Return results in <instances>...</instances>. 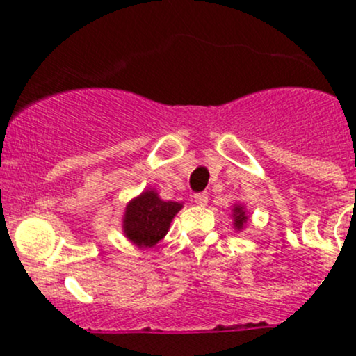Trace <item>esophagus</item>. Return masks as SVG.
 Wrapping results in <instances>:
<instances>
[{"mask_svg":"<svg viewBox=\"0 0 356 356\" xmlns=\"http://www.w3.org/2000/svg\"><path fill=\"white\" fill-rule=\"evenodd\" d=\"M194 202L197 204V206H206L207 204V194L206 192H199V194L194 195Z\"/></svg>","mask_w":356,"mask_h":356,"instance_id":"1","label":"esophagus"}]
</instances>
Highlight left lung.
Here are the masks:
<instances>
[{"label":"left lung","mask_w":356,"mask_h":356,"mask_svg":"<svg viewBox=\"0 0 356 356\" xmlns=\"http://www.w3.org/2000/svg\"><path fill=\"white\" fill-rule=\"evenodd\" d=\"M231 218H232V226H234V229L243 231L244 227H246V222L249 218V216L246 214V206H244V204L236 202L234 206H232Z\"/></svg>","instance_id":"left-lung-1"}]
</instances>
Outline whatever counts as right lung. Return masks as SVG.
Instances as JSON below:
<instances>
[{"label":"right lung","instance_id":"add662e5","mask_svg":"<svg viewBox=\"0 0 356 356\" xmlns=\"http://www.w3.org/2000/svg\"><path fill=\"white\" fill-rule=\"evenodd\" d=\"M182 207V202L164 201L155 189H145L127 202L122 219L124 236L140 249L154 248L165 238L170 222Z\"/></svg>","mask_w":356,"mask_h":356}]
</instances>
